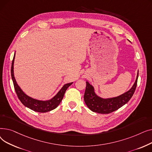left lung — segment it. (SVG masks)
<instances>
[{"mask_svg": "<svg viewBox=\"0 0 152 152\" xmlns=\"http://www.w3.org/2000/svg\"><path fill=\"white\" fill-rule=\"evenodd\" d=\"M138 76L139 72L135 83L129 91L118 97L107 99L98 97L94 92V87L88 82H86V88L84 95L86 105L94 112L101 114H108L117 110L128 102L132 97L137 87Z\"/></svg>", "mask_w": 152, "mask_h": 152, "instance_id": "obj_1", "label": "left lung"}]
</instances>
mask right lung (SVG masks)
Segmentation results:
<instances>
[{
  "mask_svg": "<svg viewBox=\"0 0 152 152\" xmlns=\"http://www.w3.org/2000/svg\"><path fill=\"white\" fill-rule=\"evenodd\" d=\"M14 59H15V55L12 63L11 75H12V78L13 80L15 92L17 93V95L19 100L21 101V102L23 103V104L32 110L37 111V112H40V113L48 112V111H50L57 108L59 105L60 102H61L64 95H65V93L66 89H68V87L73 84V83H68L64 85L62 88L61 89V90L57 93V94L51 100H47V101H41V100H37L34 99H32L30 97L28 96L27 95H26L22 91V90L20 89V87L17 84V82H16V80L14 77V74H13Z\"/></svg>",
  "mask_w": 152,
  "mask_h": 152,
  "instance_id": "obj_1",
  "label": "right lung"
}]
</instances>
